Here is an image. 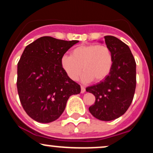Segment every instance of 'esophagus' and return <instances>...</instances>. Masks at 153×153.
Returning a JSON list of instances; mask_svg holds the SVG:
<instances>
[{
  "label": "esophagus",
  "mask_w": 153,
  "mask_h": 153,
  "mask_svg": "<svg viewBox=\"0 0 153 153\" xmlns=\"http://www.w3.org/2000/svg\"><path fill=\"white\" fill-rule=\"evenodd\" d=\"M80 88H81V91H80V92H81V94H83V93L85 91V86H83V85H81Z\"/></svg>",
  "instance_id": "1"
}]
</instances>
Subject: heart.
<instances>
[{"instance_id": "heart-1", "label": "heart", "mask_w": 153, "mask_h": 153, "mask_svg": "<svg viewBox=\"0 0 153 153\" xmlns=\"http://www.w3.org/2000/svg\"><path fill=\"white\" fill-rule=\"evenodd\" d=\"M61 67L72 80H77L82 71L85 81H102L113 68L114 57L106 45H82L73 49L71 56L63 55Z\"/></svg>"}]
</instances>
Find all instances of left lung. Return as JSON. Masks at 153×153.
I'll return each mask as SVG.
<instances>
[{"label": "left lung", "instance_id": "1", "mask_svg": "<svg viewBox=\"0 0 153 153\" xmlns=\"http://www.w3.org/2000/svg\"><path fill=\"white\" fill-rule=\"evenodd\" d=\"M111 50L114 64L109 75L102 81L86 88L96 97L89 111L101 121L119 118L132 102L136 88V62L129 47L113 36H104Z\"/></svg>", "mask_w": 153, "mask_h": 153}]
</instances>
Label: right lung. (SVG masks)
I'll return each mask as SVG.
<instances>
[{
    "instance_id": "1",
    "label": "right lung",
    "mask_w": 153,
    "mask_h": 153,
    "mask_svg": "<svg viewBox=\"0 0 153 153\" xmlns=\"http://www.w3.org/2000/svg\"><path fill=\"white\" fill-rule=\"evenodd\" d=\"M42 36L26 47L17 68V90L23 108L31 119L49 123L60 117L80 86L61 67L65 53L78 43Z\"/></svg>"
}]
</instances>
